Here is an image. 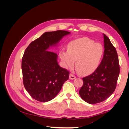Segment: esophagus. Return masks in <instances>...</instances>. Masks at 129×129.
I'll list each match as a JSON object with an SVG mask.
<instances>
[{
	"label": "esophagus",
	"mask_w": 129,
	"mask_h": 129,
	"mask_svg": "<svg viewBox=\"0 0 129 129\" xmlns=\"http://www.w3.org/2000/svg\"><path fill=\"white\" fill-rule=\"evenodd\" d=\"M76 78V76L74 75H73V74H71L69 75V79H71V80H74V79H75Z\"/></svg>",
	"instance_id": "obj_1"
}]
</instances>
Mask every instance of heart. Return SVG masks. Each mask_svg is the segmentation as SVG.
Instances as JSON below:
<instances>
[{
  "label": "heart",
  "instance_id": "b5f03b06",
  "mask_svg": "<svg viewBox=\"0 0 129 129\" xmlns=\"http://www.w3.org/2000/svg\"><path fill=\"white\" fill-rule=\"evenodd\" d=\"M103 53L102 46L84 37L69 43L68 51H61L60 57L64 66L71 68L75 61L76 71L81 75H89L98 67Z\"/></svg>",
  "mask_w": 129,
  "mask_h": 129
}]
</instances>
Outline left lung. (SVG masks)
Masks as SVG:
<instances>
[{
	"instance_id": "8db88e82",
	"label": "left lung",
	"mask_w": 129,
	"mask_h": 129,
	"mask_svg": "<svg viewBox=\"0 0 129 129\" xmlns=\"http://www.w3.org/2000/svg\"><path fill=\"white\" fill-rule=\"evenodd\" d=\"M103 59L95 72L82 78L83 85L80 95L89 104H96L107 99L116 89L120 72L117 53L109 38L104 34Z\"/></svg>"
}]
</instances>
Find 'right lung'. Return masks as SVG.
<instances>
[{
    "label": "right lung",
    "mask_w": 129,
    "mask_h": 129,
    "mask_svg": "<svg viewBox=\"0 0 129 129\" xmlns=\"http://www.w3.org/2000/svg\"><path fill=\"white\" fill-rule=\"evenodd\" d=\"M70 32H47L28 45L22 58L23 83L33 99L41 102L53 99L60 92L69 72L60 67L55 53L47 50Z\"/></svg>",
    "instance_id": "1"
}]
</instances>
